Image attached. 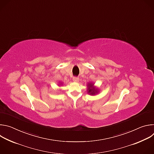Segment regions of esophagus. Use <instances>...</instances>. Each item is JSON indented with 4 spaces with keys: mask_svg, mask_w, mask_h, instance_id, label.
Returning a JSON list of instances; mask_svg holds the SVG:
<instances>
[{
    "mask_svg": "<svg viewBox=\"0 0 154 154\" xmlns=\"http://www.w3.org/2000/svg\"><path fill=\"white\" fill-rule=\"evenodd\" d=\"M73 81L74 82H78L79 81V78L78 77H74L73 79H72Z\"/></svg>",
    "mask_w": 154,
    "mask_h": 154,
    "instance_id": "1",
    "label": "esophagus"
}]
</instances>
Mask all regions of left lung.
<instances>
[{"instance_id":"left-lung-1","label":"left lung","mask_w":154,"mask_h":154,"mask_svg":"<svg viewBox=\"0 0 154 154\" xmlns=\"http://www.w3.org/2000/svg\"><path fill=\"white\" fill-rule=\"evenodd\" d=\"M98 93L97 89L94 86L93 83H88V93L90 94V95H95Z\"/></svg>"}]
</instances>
